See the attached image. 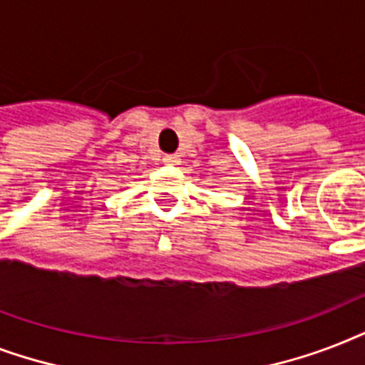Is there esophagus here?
<instances>
[{
	"instance_id": "esophagus-1",
	"label": "esophagus",
	"mask_w": 365,
	"mask_h": 365,
	"mask_svg": "<svg viewBox=\"0 0 365 365\" xmlns=\"http://www.w3.org/2000/svg\"><path fill=\"white\" fill-rule=\"evenodd\" d=\"M163 163H165V165H180V157H178V155H165V157H163Z\"/></svg>"
}]
</instances>
